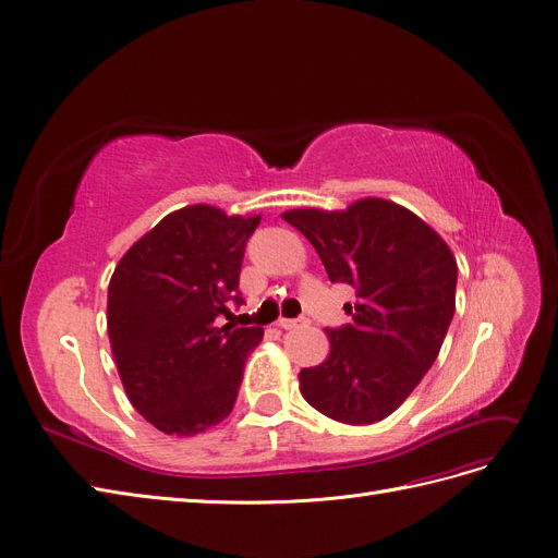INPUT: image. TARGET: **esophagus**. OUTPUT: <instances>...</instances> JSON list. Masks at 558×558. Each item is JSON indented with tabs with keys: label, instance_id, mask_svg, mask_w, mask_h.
<instances>
[{
	"label": "esophagus",
	"instance_id": "1",
	"mask_svg": "<svg viewBox=\"0 0 558 558\" xmlns=\"http://www.w3.org/2000/svg\"><path fill=\"white\" fill-rule=\"evenodd\" d=\"M278 326L284 328V330H294L299 326H305V320L303 318H280Z\"/></svg>",
	"mask_w": 558,
	"mask_h": 558
}]
</instances>
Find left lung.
Returning <instances> with one entry per match:
<instances>
[{
    "mask_svg": "<svg viewBox=\"0 0 558 558\" xmlns=\"http://www.w3.org/2000/svg\"><path fill=\"white\" fill-rule=\"evenodd\" d=\"M332 282L355 287L353 324L328 328L330 355L299 373L303 398L332 421L387 418L432 368L454 316L457 259L421 217L385 198L345 210L282 213Z\"/></svg>",
    "mask_w": 558,
    "mask_h": 558,
    "instance_id": "8db88e82",
    "label": "left lung"
}]
</instances>
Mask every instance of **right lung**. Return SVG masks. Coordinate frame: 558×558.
Segmentation results:
<instances>
[{"mask_svg":"<svg viewBox=\"0 0 558 558\" xmlns=\"http://www.w3.org/2000/svg\"><path fill=\"white\" fill-rule=\"evenodd\" d=\"M259 217L213 205L167 215L117 264L108 284V337L131 404L156 429L194 436L234 407L244 362L264 330L217 328L242 305L240 271Z\"/></svg>","mask_w":558,"mask_h":558,"instance_id":"obj_1","label":"right lung"}]
</instances>
